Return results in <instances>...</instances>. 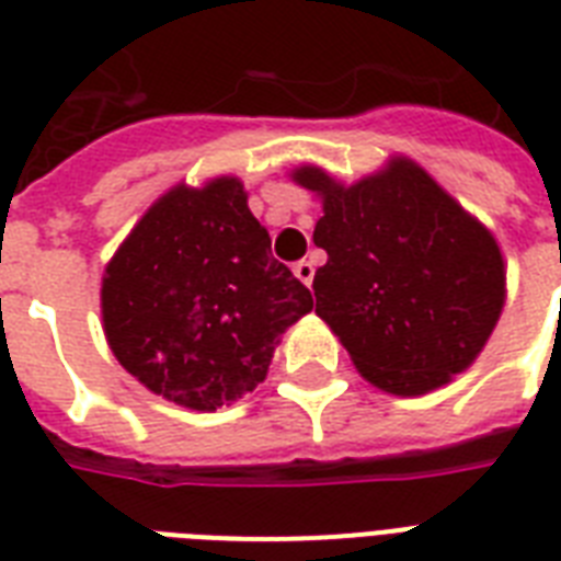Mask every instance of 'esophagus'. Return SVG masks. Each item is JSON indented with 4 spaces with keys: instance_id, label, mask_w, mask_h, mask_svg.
<instances>
[{
    "instance_id": "34e87169",
    "label": "esophagus",
    "mask_w": 561,
    "mask_h": 561,
    "mask_svg": "<svg viewBox=\"0 0 561 561\" xmlns=\"http://www.w3.org/2000/svg\"><path fill=\"white\" fill-rule=\"evenodd\" d=\"M294 276H297L302 285H308V288H311V282H314V262L302 259V262L294 264Z\"/></svg>"
}]
</instances>
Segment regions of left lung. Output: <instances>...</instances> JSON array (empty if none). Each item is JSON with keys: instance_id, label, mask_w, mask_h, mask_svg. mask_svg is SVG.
I'll use <instances>...</instances> for the list:
<instances>
[{"instance_id": "left-lung-1", "label": "left lung", "mask_w": 561, "mask_h": 561, "mask_svg": "<svg viewBox=\"0 0 561 561\" xmlns=\"http://www.w3.org/2000/svg\"><path fill=\"white\" fill-rule=\"evenodd\" d=\"M290 178L323 203L317 314L358 373L392 396H425L469 369L504 311L495 236L408 157L352 186L320 165Z\"/></svg>"}]
</instances>
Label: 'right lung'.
Returning <instances> with one entry per match:
<instances>
[{
  "mask_svg": "<svg viewBox=\"0 0 561 561\" xmlns=\"http://www.w3.org/2000/svg\"><path fill=\"white\" fill-rule=\"evenodd\" d=\"M314 308L271 255L238 178L178 183L151 203L101 279L104 337L151 392L211 413L264 381L279 337Z\"/></svg>",
  "mask_w": 561,
  "mask_h": 561,
  "instance_id": "right-lung-1",
  "label": "right lung"
}]
</instances>
